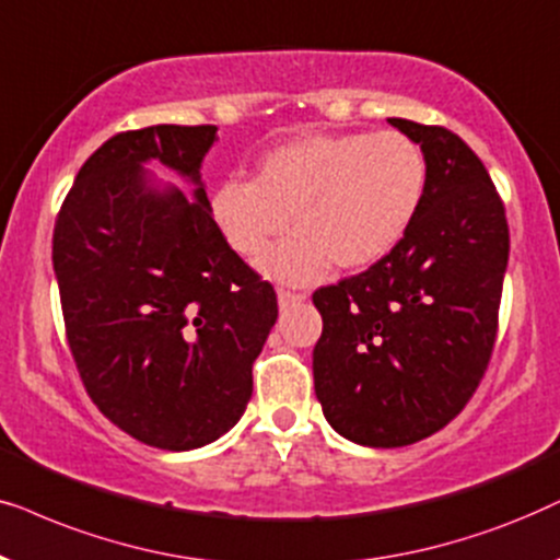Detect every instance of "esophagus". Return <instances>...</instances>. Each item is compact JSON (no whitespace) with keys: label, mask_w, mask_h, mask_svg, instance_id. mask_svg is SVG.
Wrapping results in <instances>:
<instances>
[{"label":"esophagus","mask_w":560,"mask_h":560,"mask_svg":"<svg viewBox=\"0 0 560 560\" xmlns=\"http://www.w3.org/2000/svg\"><path fill=\"white\" fill-rule=\"evenodd\" d=\"M304 302V294H296V292H287V289H279V307L287 310V307H294V304Z\"/></svg>","instance_id":"obj_1"}]
</instances>
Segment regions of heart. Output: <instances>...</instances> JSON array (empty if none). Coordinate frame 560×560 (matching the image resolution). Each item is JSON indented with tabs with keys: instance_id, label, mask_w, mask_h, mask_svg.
I'll list each match as a JSON object with an SVG mask.
<instances>
[{
	"instance_id": "obj_1",
	"label": "heart",
	"mask_w": 560,
	"mask_h": 560,
	"mask_svg": "<svg viewBox=\"0 0 560 560\" xmlns=\"http://www.w3.org/2000/svg\"><path fill=\"white\" fill-rule=\"evenodd\" d=\"M428 186V159L397 130L319 132L268 148L253 178L214 186L210 214L222 241L258 258L289 228L296 235L260 268L279 281L310 284L330 264L361 271L407 235Z\"/></svg>"
}]
</instances>
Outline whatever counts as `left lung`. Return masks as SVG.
Listing matches in <instances>:
<instances>
[{
	"instance_id": "obj_1",
	"label": "left lung",
	"mask_w": 560,
	"mask_h": 560,
	"mask_svg": "<svg viewBox=\"0 0 560 560\" xmlns=\"http://www.w3.org/2000/svg\"><path fill=\"white\" fill-rule=\"evenodd\" d=\"M389 122L428 159L420 212L382 260L312 294L323 315L315 394L332 430L369 448L422 441L474 397L510 258L504 205L479 155L438 125Z\"/></svg>"
}]
</instances>
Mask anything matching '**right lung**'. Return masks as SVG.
Here are the masks:
<instances>
[{"instance_id":"obj_1","label":"right lung","mask_w":560,"mask_h":560,"mask_svg":"<svg viewBox=\"0 0 560 560\" xmlns=\"http://www.w3.org/2000/svg\"><path fill=\"white\" fill-rule=\"evenodd\" d=\"M214 125L117 132L89 155L54 230L66 338L86 394L136 441L191 451L245 412L276 292L214 228L202 161ZM195 184L189 200L142 168Z\"/></svg>"}]
</instances>
